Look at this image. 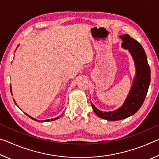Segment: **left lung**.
Instances as JSON below:
<instances>
[{"mask_svg": "<svg viewBox=\"0 0 159 159\" xmlns=\"http://www.w3.org/2000/svg\"><path fill=\"white\" fill-rule=\"evenodd\" d=\"M120 39L123 41L122 48L128 49L133 58L136 74L127 98L119 109L113 111L103 112L97 109L91 102L95 114L107 120H122L135 114L143 104L150 84V67L144 48L128 34L122 35Z\"/></svg>", "mask_w": 159, "mask_h": 159, "instance_id": "1", "label": "left lung"}]
</instances>
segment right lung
Returning a JSON list of instances; mask_svg holds the SVG:
<instances>
[{
	"label": "right lung",
	"mask_w": 159,
	"mask_h": 159,
	"mask_svg": "<svg viewBox=\"0 0 159 159\" xmlns=\"http://www.w3.org/2000/svg\"><path fill=\"white\" fill-rule=\"evenodd\" d=\"M10 91H11V93H12V89H11V86H10ZM14 102H15V103L16 104V102H15V100H14ZM25 114H26V116H29V118H31V119H33V120H36V121H38V122H41V121H40V120H39L36 119V118H34L33 117L30 116L28 115L27 114H26V113H25ZM61 116H59L56 117V118H52V119H48V120H41V122H48V121H52V120H57V119H58V118H60Z\"/></svg>",
	"instance_id": "right-lung-1"
}]
</instances>
